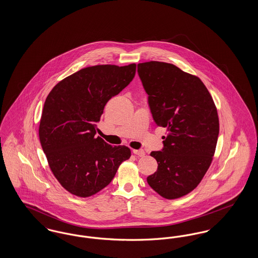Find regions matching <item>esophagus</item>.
I'll return each instance as SVG.
<instances>
[{
  "label": "esophagus",
  "mask_w": 258,
  "mask_h": 258,
  "mask_svg": "<svg viewBox=\"0 0 258 258\" xmlns=\"http://www.w3.org/2000/svg\"><path fill=\"white\" fill-rule=\"evenodd\" d=\"M134 154L137 157H144L145 156L144 150H134Z\"/></svg>",
  "instance_id": "esophagus-1"
}]
</instances>
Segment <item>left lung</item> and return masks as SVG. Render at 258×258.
Masks as SVG:
<instances>
[{"mask_svg": "<svg viewBox=\"0 0 258 258\" xmlns=\"http://www.w3.org/2000/svg\"><path fill=\"white\" fill-rule=\"evenodd\" d=\"M155 123L167 128L163 148L151 156L158 170L149 185L166 199L189 194L201 182L213 160L220 132L218 111L203 82L172 63L137 64Z\"/></svg>", "mask_w": 258, "mask_h": 258, "instance_id": "1", "label": "left lung"}]
</instances>
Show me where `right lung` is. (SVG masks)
Returning a JSON list of instances; mask_svg holds the SVG:
<instances>
[{
    "label": "right lung",
    "instance_id": "right-lung-1",
    "mask_svg": "<svg viewBox=\"0 0 258 258\" xmlns=\"http://www.w3.org/2000/svg\"><path fill=\"white\" fill-rule=\"evenodd\" d=\"M135 72V63L85 68L62 79L46 98L40 144L56 179L76 197L104 188L131 158L130 148L113 147L96 135L105 104L131 83Z\"/></svg>",
    "mask_w": 258,
    "mask_h": 258
}]
</instances>
